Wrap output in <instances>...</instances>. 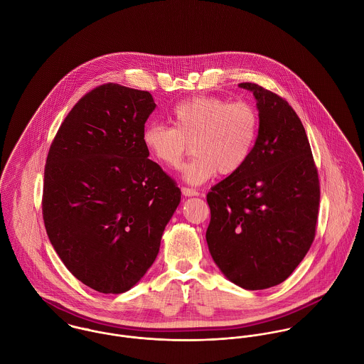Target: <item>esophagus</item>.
I'll list each match as a JSON object with an SVG mask.
<instances>
[{"label":"esophagus","mask_w":364,"mask_h":364,"mask_svg":"<svg viewBox=\"0 0 364 364\" xmlns=\"http://www.w3.org/2000/svg\"><path fill=\"white\" fill-rule=\"evenodd\" d=\"M181 192L183 196H198L199 192L195 191V189H191V188H186V186H182L181 188Z\"/></svg>","instance_id":"1"}]
</instances>
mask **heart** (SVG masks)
<instances>
[{"label":"heart","instance_id":"obj_1","mask_svg":"<svg viewBox=\"0 0 364 364\" xmlns=\"http://www.w3.org/2000/svg\"><path fill=\"white\" fill-rule=\"evenodd\" d=\"M172 126L150 123L143 130V146L158 164L176 168L195 151L183 176L203 183L217 172L224 176L240 172L254 153L259 136L257 107L245 101L230 102L218 97H196L175 105Z\"/></svg>","mask_w":364,"mask_h":364}]
</instances>
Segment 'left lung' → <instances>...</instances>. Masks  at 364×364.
Masks as SVG:
<instances>
[{"mask_svg": "<svg viewBox=\"0 0 364 364\" xmlns=\"http://www.w3.org/2000/svg\"><path fill=\"white\" fill-rule=\"evenodd\" d=\"M259 136L247 165L208 193V251L247 290L284 282L315 238L319 179L304 126L286 100L254 82Z\"/></svg>", "mask_w": 364, "mask_h": 364, "instance_id": "8db88e82", "label": "left lung"}]
</instances>
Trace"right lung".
Returning a JSON list of instances; mask_svg holds the SVG:
<instances>
[{
    "label": "right lung",
    "instance_id": "add662e5",
    "mask_svg": "<svg viewBox=\"0 0 364 364\" xmlns=\"http://www.w3.org/2000/svg\"><path fill=\"white\" fill-rule=\"evenodd\" d=\"M150 92L104 84L70 110L45 166L42 213L54 251L85 286L132 289L156 260L181 202L176 182L151 159L143 130Z\"/></svg>",
    "mask_w": 364,
    "mask_h": 364
}]
</instances>
